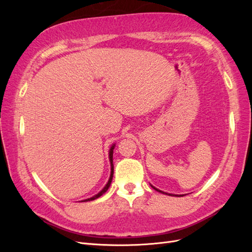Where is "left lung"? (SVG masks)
Masks as SVG:
<instances>
[{"label":"left lung","instance_id":"left-lung-1","mask_svg":"<svg viewBox=\"0 0 252 252\" xmlns=\"http://www.w3.org/2000/svg\"><path fill=\"white\" fill-rule=\"evenodd\" d=\"M152 188H155V187H154V186H152ZM155 189L157 190V191H158V192H162V193H164L163 191H161V190H158V189H157V188H155Z\"/></svg>","mask_w":252,"mask_h":252}]
</instances>
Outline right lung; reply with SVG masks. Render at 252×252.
<instances>
[{"mask_svg": "<svg viewBox=\"0 0 252 252\" xmlns=\"http://www.w3.org/2000/svg\"><path fill=\"white\" fill-rule=\"evenodd\" d=\"M113 148H114V145L113 146L110 148V150H109V159H110V164H111V173H110V178H109V181H108V183L107 184H106V186L103 188V190L101 192H98L96 195H94V196H93V197H90V199H87V200H85L86 202L87 201H93V200H95V199H97V197H100L103 193H105L106 191H107L108 190V188H109V186H110V184H111V181H112V177H113V164H112V155H113ZM85 201H83V202H85Z\"/></svg>", "mask_w": 252, "mask_h": 252, "instance_id": "1", "label": "right lung"}]
</instances>
